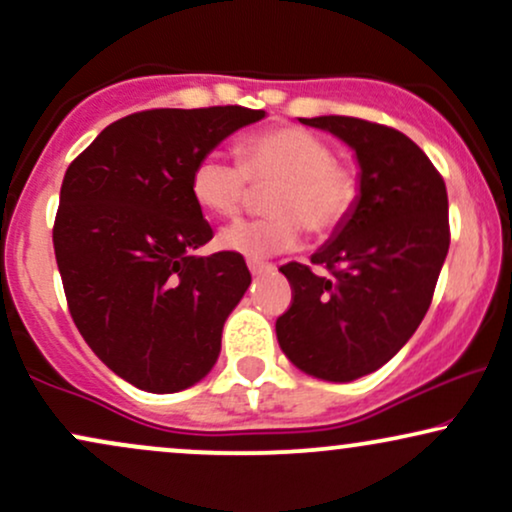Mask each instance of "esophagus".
Returning <instances> with one entry per match:
<instances>
[{
	"label": "esophagus",
	"instance_id": "1",
	"mask_svg": "<svg viewBox=\"0 0 512 512\" xmlns=\"http://www.w3.org/2000/svg\"><path fill=\"white\" fill-rule=\"evenodd\" d=\"M248 267H250V272H252V276H262V274L272 272V267H269V264H260V262H250V264H248Z\"/></svg>",
	"mask_w": 512,
	"mask_h": 512
}]
</instances>
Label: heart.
Listing matches in <instances>:
<instances>
[{
  "label": "heart",
  "mask_w": 512,
  "mask_h": 512,
  "mask_svg": "<svg viewBox=\"0 0 512 512\" xmlns=\"http://www.w3.org/2000/svg\"><path fill=\"white\" fill-rule=\"evenodd\" d=\"M243 163L211 151L195 163L190 190L204 211L233 216L248 195V175L279 178L269 209L274 216L236 221L219 233L223 250L264 262L301 248L303 223L317 236L337 231L356 207L358 178L334 163V149L303 127H276L240 146Z\"/></svg>",
  "instance_id": "b5f03b06"
}]
</instances>
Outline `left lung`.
<instances>
[{
    "label": "left lung",
    "instance_id": "1",
    "mask_svg": "<svg viewBox=\"0 0 512 512\" xmlns=\"http://www.w3.org/2000/svg\"><path fill=\"white\" fill-rule=\"evenodd\" d=\"M349 146L358 163L356 207L310 257L332 276L289 262L293 303L276 339L303 373L351 383L409 342L431 305L450 248L445 182L407 134L344 115L298 117Z\"/></svg>",
    "mask_w": 512,
    "mask_h": 512
}]
</instances>
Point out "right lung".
I'll return each instance as SVG.
<instances>
[{
	"label": "right lung",
	"mask_w": 512,
	"mask_h": 512,
	"mask_svg": "<svg viewBox=\"0 0 512 512\" xmlns=\"http://www.w3.org/2000/svg\"><path fill=\"white\" fill-rule=\"evenodd\" d=\"M264 110H144L113 122L67 168L55 243L69 313L93 354L156 395L192 387L221 354L248 291L243 255L214 238L190 190L195 163Z\"/></svg>",
	"instance_id": "1"
}]
</instances>
